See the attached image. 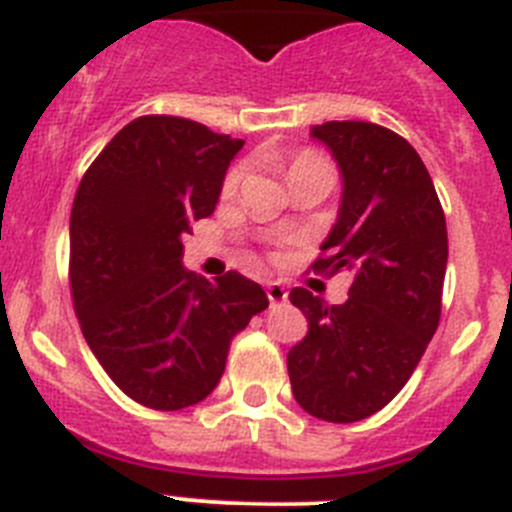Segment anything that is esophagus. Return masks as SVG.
<instances>
[{
  "mask_svg": "<svg viewBox=\"0 0 512 512\" xmlns=\"http://www.w3.org/2000/svg\"><path fill=\"white\" fill-rule=\"evenodd\" d=\"M266 297H269L271 307H276V304L287 302L289 292L284 289V284H279V281H269V284H266Z\"/></svg>",
  "mask_w": 512,
  "mask_h": 512,
  "instance_id": "esophagus-1",
  "label": "esophagus"
}]
</instances>
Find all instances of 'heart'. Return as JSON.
<instances>
[{"label": "heart", "mask_w": 512, "mask_h": 512, "mask_svg": "<svg viewBox=\"0 0 512 512\" xmlns=\"http://www.w3.org/2000/svg\"><path fill=\"white\" fill-rule=\"evenodd\" d=\"M317 172H330V164L320 157V154L314 152H299L294 154L292 159L287 162V180L294 182L304 175H317ZM243 175H246V164H233L228 175L223 177V195H233V192L241 187Z\"/></svg>", "instance_id": "b5f03b06"}]
</instances>
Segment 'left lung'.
Returning <instances> with one entry per match:
<instances>
[{
  "label": "left lung",
  "instance_id": "1",
  "mask_svg": "<svg viewBox=\"0 0 512 512\" xmlns=\"http://www.w3.org/2000/svg\"><path fill=\"white\" fill-rule=\"evenodd\" d=\"M342 175L337 223L314 274L350 271L348 302L309 289L289 299L309 330L287 355L307 414L353 424L381 411L411 378L442 314L447 220L424 162L403 137L370 121L312 126Z\"/></svg>",
  "mask_w": 512,
  "mask_h": 512
}]
</instances>
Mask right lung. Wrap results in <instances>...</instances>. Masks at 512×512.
<instances>
[{
    "label": "right lung",
    "mask_w": 512,
    "mask_h": 512,
    "mask_svg": "<svg viewBox=\"0 0 512 512\" xmlns=\"http://www.w3.org/2000/svg\"><path fill=\"white\" fill-rule=\"evenodd\" d=\"M243 139L180 116H139L83 175L70 210V294L88 348L129 398L157 411L218 386L231 340L269 307L238 271L200 279L182 236L208 218Z\"/></svg>",
    "instance_id": "1"
}]
</instances>
